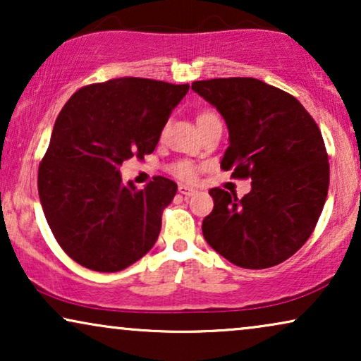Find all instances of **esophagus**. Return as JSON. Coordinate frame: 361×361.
I'll use <instances>...</instances> for the list:
<instances>
[{"label":"esophagus","instance_id":"obj_1","mask_svg":"<svg viewBox=\"0 0 361 361\" xmlns=\"http://www.w3.org/2000/svg\"><path fill=\"white\" fill-rule=\"evenodd\" d=\"M195 192H197V190L194 189V187H190V185H185V184H180V185H179V194L185 195V197L194 195Z\"/></svg>","mask_w":361,"mask_h":361}]
</instances>
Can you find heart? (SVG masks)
Returning <instances> with one entry per match:
<instances>
[{"label": "heart", "instance_id": "obj_1", "mask_svg": "<svg viewBox=\"0 0 361 361\" xmlns=\"http://www.w3.org/2000/svg\"><path fill=\"white\" fill-rule=\"evenodd\" d=\"M220 120V116L216 115V111L214 110H202L199 115H197V125H204V123H209V121H216ZM171 172L174 174L177 179L180 180H185V182H192L197 179V176H199V166L195 164V162L192 161H176L174 164L171 166Z\"/></svg>", "mask_w": 361, "mask_h": 361}]
</instances>
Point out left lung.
<instances>
[{
	"label": "left lung",
	"instance_id": "obj_1",
	"mask_svg": "<svg viewBox=\"0 0 361 361\" xmlns=\"http://www.w3.org/2000/svg\"><path fill=\"white\" fill-rule=\"evenodd\" d=\"M192 90L228 126L220 167L251 179L243 199L210 189L214 210L202 233L240 268L264 269L290 258L312 235L329 192V157L317 123L288 92L251 77L199 80Z\"/></svg>",
	"mask_w": 361,
	"mask_h": 361
}]
</instances>
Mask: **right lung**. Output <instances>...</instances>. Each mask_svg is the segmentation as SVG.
Instances as JSON below:
<instances>
[{"instance_id": "add662e5", "label": "right lung", "mask_w": 361, "mask_h": 361, "mask_svg": "<svg viewBox=\"0 0 361 361\" xmlns=\"http://www.w3.org/2000/svg\"><path fill=\"white\" fill-rule=\"evenodd\" d=\"M187 92L189 83L121 77L82 87L59 113L37 189L57 243L78 264L116 273L154 246L177 184L156 176L137 190L118 169L154 151Z\"/></svg>"}]
</instances>
